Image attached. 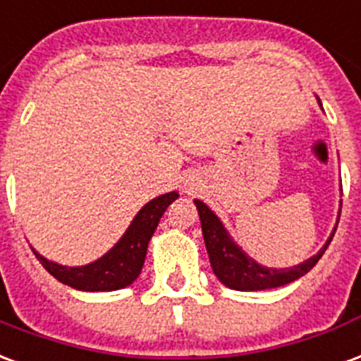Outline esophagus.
<instances>
[{"mask_svg": "<svg viewBox=\"0 0 361 361\" xmlns=\"http://www.w3.org/2000/svg\"><path fill=\"white\" fill-rule=\"evenodd\" d=\"M199 188H201V178L197 173H188L183 178V189H185V193H195Z\"/></svg>", "mask_w": 361, "mask_h": 361, "instance_id": "esophagus-1", "label": "esophagus"}]
</instances>
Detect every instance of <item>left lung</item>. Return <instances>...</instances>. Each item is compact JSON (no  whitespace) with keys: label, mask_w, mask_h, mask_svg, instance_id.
<instances>
[{"label":"left lung","mask_w":361,"mask_h":361,"mask_svg":"<svg viewBox=\"0 0 361 361\" xmlns=\"http://www.w3.org/2000/svg\"><path fill=\"white\" fill-rule=\"evenodd\" d=\"M316 99L319 106H322L319 97ZM341 191H343V188H341ZM195 207L199 210V218H201L202 237H204V245H207V252L208 258H210L212 271H214V276L226 287L233 290L276 289V287H283L287 283L296 281L298 277L306 276L310 269L316 266L317 260L323 256V252L327 250L331 239L335 235V229H337V226H335L333 231H331L329 239L325 241V245L317 250L316 255L310 256L308 260L296 264V266H290V268H268V266H262V264L256 262L252 256H248L243 250V247H239L233 241V237L229 235L226 226L214 214L212 208H208L199 199H195ZM338 218H341V208H338Z\"/></svg>","instance_id":"8db88e82"}]
</instances>
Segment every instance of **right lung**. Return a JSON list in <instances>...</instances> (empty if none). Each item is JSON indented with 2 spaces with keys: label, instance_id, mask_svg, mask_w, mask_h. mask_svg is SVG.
<instances>
[{
  "label": "right lung",
  "instance_id": "add662e5",
  "mask_svg": "<svg viewBox=\"0 0 361 361\" xmlns=\"http://www.w3.org/2000/svg\"><path fill=\"white\" fill-rule=\"evenodd\" d=\"M180 197L178 191L154 197L137 214L133 216L132 224L128 226L124 235L120 237L113 248L105 255L85 264V266H63V264L47 260L45 256L34 250V255L55 279L65 283L68 287L85 293H103V290H118L130 287L141 274L145 262L147 247L159 226L160 218L166 208Z\"/></svg>",
  "mask_w": 361,
  "mask_h": 361
}]
</instances>
